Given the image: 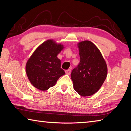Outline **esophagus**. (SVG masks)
Listing matches in <instances>:
<instances>
[{
    "instance_id": "esophagus-1",
    "label": "esophagus",
    "mask_w": 131,
    "mask_h": 131,
    "mask_svg": "<svg viewBox=\"0 0 131 131\" xmlns=\"http://www.w3.org/2000/svg\"><path fill=\"white\" fill-rule=\"evenodd\" d=\"M65 72H66V73L67 74H70V73H71V70L70 69H69V70H66L65 71Z\"/></svg>"
}]
</instances>
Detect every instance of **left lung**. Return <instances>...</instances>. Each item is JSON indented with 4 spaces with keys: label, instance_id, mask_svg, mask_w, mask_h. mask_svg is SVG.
I'll use <instances>...</instances> for the list:
<instances>
[{
    "label": "left lung",
    "instance_id": "obj_1",
    "mask_svg": "<svg viewBox=\"0 0 131 131\" xmlns=\"http://www.w3.org/2000/svg\"><path fill=\"white\" fill-rule=\"evenodd\" d=\"M80 62L71 71L74 90L81 96H91L97 92L105 81L107 67L97 47L88 40L78 44Z\"/></svg>",
    "mask_w": 131,
    "mask_h": 131
}]
</instances>
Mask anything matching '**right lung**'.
Wrapping results in <instances>:
<instances>
[{
  "mask_svg": "<svg viewBox=\"0 0 131 131\" xmlns=\"http://www.w3.org/2000/svg\"><path fill=\"white\" fill-rule=\"evenodd\" d=\"M63 46L48 40L39 46L26 64V73L30 82L41 91L47 90L56 83L65 71L61 68L57 55Z\"/></svg>",
  "mask_w": 131,
  "mask_h": 131,
  "instance_id": "add662e5",
  "label": "right lung"
}]
</instances>
